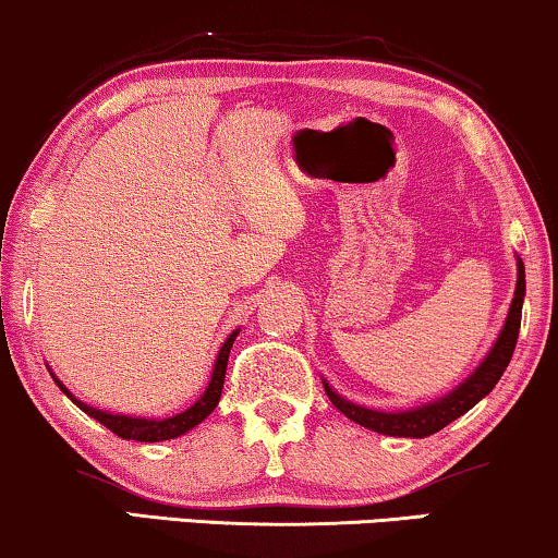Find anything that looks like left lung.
Returning <instances> with one entry per match:
<instances>
[{"label": "left lung", "instance_id": "8db88e82", "mask_svg": "<svg viewBox=\"0 0 558 558\" xmlns=\"http://www.w3.org/2000/svg\"><path fill=\"white\" fill-rule=\"evenodd\" d=\"M523 296H525V269L523 262L518 258V281H515V294L510 302L506 325L498 335V340L493 342V348L487 350V355L480 361L475 371L462 380L460 386H454L452 391L434 399L422 407L407 409V411H378L361 407V403L348 401L345 396H340L335 388L323 378L325 393L330 396L335 409L342 411L350 422L365 426V429L386 434V437H411V439H424L429 434H437L445 429L447 424H452L454 418L475 407L477 401H483L487 393L493 391L502 373H506L510 357H513L518 330H521V310H523Z\"/></svg>", "mask_w": 558, "mask_h": 558}]
</instances>
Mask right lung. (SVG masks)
Returning <instances> with one entry per match:
<instances>
[{
  "label": "right lung",
  "mask_w": 558,
  "mask_h": 558,
  "mask_svg": "<svg viewBox=\"0 0 558 558\" xmlns=\"http://www.w3.org/2000/svg\"><path fill=\"white\" fill-rule=\"evenodd\" d=\"M241 330H233L228 335L223 345H220L218 355H216V365H213V373H210V380L208 386H205V391L201 393V399H197L193 407H187L185 411H180V414L174 416H167V418H147V416H129V414H111V411H104V409H96V407H88L86 401L75 399V396L68 391L63 380H60L56 373L50 368V376L56 380L60 391H63L68 399H71L75 407L81 411H86L90 418H96L98 424H104L106 429H111L117 437L121 439H134V441H165V439H178L182 434H187L190 429H195L197 424L203 422V418H208L213 414V409L218 407L220 401V391H223V380H226V368H228V355H231V348H233V340L235 335Z\"/></svg>",
  "instance_id": "right-lung-1"
}]
</instances>
